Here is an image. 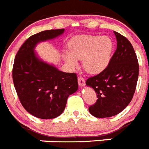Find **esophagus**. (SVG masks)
<instances>
[{
	"label": "esophagus",
	"instance_id": "34e87169",
	"mask_svg": "<svg viewBox=\"0 0 149 149\" xmlns=\"http://www.w3.org/2000/svg\"><path fill=\"white\" fill-rule=\"evenodd\" d=\"M78 83H79V86H81V87H82V86H84V85H85V79H84L83 77H82V76H79Z\"/></svg>",
	"mask_w": 149,
	"mask_h": 149
}]
</instances>
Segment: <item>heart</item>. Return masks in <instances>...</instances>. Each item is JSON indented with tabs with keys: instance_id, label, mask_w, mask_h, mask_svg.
<instances>
[{
	"instance_id": "b5f03b06",
	"label": "heart",
	"mask_w": 149,
	"mask_h": 149,
	"mask_svg": "<svg viewBox=\"0 0 149 149\" xmlns=\"http://www.w3.org/2000/svg\"><path fill=\"white\" fill-rule=\"evenodd\" d=\"M114 44L107 36H79L68 44V52L64 55L66 63L71 68L78 66L77 60H83L86 72L91 74L101 73L109 65L113 52Z\"/></svg>"
}]
</instances>
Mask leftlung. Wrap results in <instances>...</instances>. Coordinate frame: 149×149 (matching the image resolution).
<instances>
[{
	"mask_svg": "<svg viewBox=\"0 0 149 149\" xmlns=\"http://www.w3.org/2000/svg\"><path fill=\"white\" fill-rule=\"evenodd\" d=\"M117 49L107 67L101 73L89 77L86 85L97 93L96 103L89 112L97 118L118 115L126 108L135 93L139 64L134 47L125 37L116 31Z\"/></svg>",
	"mask_w": 149,
	"mask_h": 149,
	"instance_id": "1",
	"label": "left lung"
}]
</instances>
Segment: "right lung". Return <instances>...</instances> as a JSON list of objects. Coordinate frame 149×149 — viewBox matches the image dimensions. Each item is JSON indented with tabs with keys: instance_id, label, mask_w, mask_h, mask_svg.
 I'll use <instances>...</instances> for the list:
<instances>
[{
	"instance_id": "add662e5",
	"label": "right lung",
	"mask_w": 149,
	"mask_h": 149,
	"mask_svg": "<svg viewBox=\"0 0 149 149\" xmlns=\"http://www.w3.org/2000/svg\"><path fill=\"white\" fill-rule=\"evenodd\" d=\"M64 29L43 31L31 36L15 57L13 80L22 105L42 119H51L63 112L69 95L78 89L75 73H64L36 56L34 47L41 41L53 39Z\"/></svg>"
}]
</instances>
